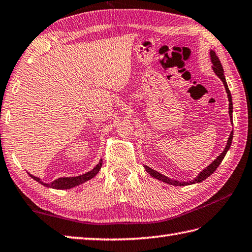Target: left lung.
<instances>
[{"mask_svg":"<svg viewBox=\"0 0 252 252\" xmlns=\"http://www.w3.org/2000/svg\"><path fill=\"white\" fill-rule=\"evenodd\" d=\"M211 59H212V63H213V70H214V72L218 75V78H220L222 83H224V87L226 89V92H227V96H228V101H229V116L230 118H232V99H231V94H230V91L228 89V85H227V82H226V79H225V75H224V69H222L221 67V63L220 59H218V57L216 56V54L214 51H211ZM232 122V120H231ZM232 135H234V131H231V134L229 135V138H228V141H227V145L225 147V149L222 153L217 157V158L213 161V162L208 165V167L206 169H204L202 172L197 175V177L193 180V181H189V182H179V181H173V180H171L169 178L165 177V175L161 174L159 172H157V171L150 169L147 167V165H145L146 168V171L148 172L151 177H154L156 179L160 180V181L162 182H165L168 184H171V185H180V187H183V185H189V184H193V183H198V182H202L205 180L206 178L210 177V175L214 172V171L218 168V165L220 164V162L222 161V159H224V157L226 156L227 151L229 150L230 148V145H231V141H232Z\"/></svg>","mask_w":252,"mask_h":252,"instance_id":"obj_1","label":"left lung"}]
</instances>
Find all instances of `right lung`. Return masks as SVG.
Masks as SVG:
<instances>
[{
	"label": "right lung",
	"instance_id": "add662e5",
	"mask_svg": "<svg viewBox=\"0 0 252 252\" xmlns=\"http://www.w3.org/2000/svg\"><path fill=\"white\" fill-rule=\"evenodd\" d=\"M101 167H102V160L99 161L98 164H96L95 168H94V169L91 170V171H89V172H87V173H84V174H82V175H79V177L59 178V179L55 180V181L51 182V183H44V182L40 181L39 178L32 177V174H30V175H31V177H32V179L36 180L37 182L41 183L42 185H45V187H47V188L58 189H71V188H73V187H77V185L82 184V183H84V182H87L88 180L94 178V177H95V175L98 173V171H99V169H101Z\"/></svg>",
	"mask_w": 252,
	"mask_h": 252
}]
</instances>
